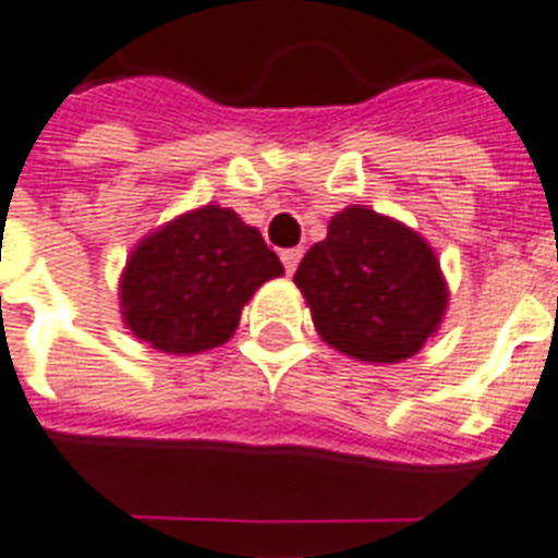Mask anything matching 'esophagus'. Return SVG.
Returning a JSON list of instances; mask_svg holds the SVG:
<instances>
[{"label":"esophagus","mask_w":558,"mask_h":558,"mask_svg":"<svg viewBox=\"0 0 558 558\" xmlns=\"http://www.w3.org/2000/svg\"><path fill=\"white\" fill-rule=\"evenodd\" d=\"M280 259H283V268L292 275L301 263V247H287V251H280Z\"/></svg>","instance_id":"esophagus-1"}]
</instances>
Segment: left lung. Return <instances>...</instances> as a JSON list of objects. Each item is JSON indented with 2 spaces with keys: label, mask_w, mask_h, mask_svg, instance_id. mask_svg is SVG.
<instances>
[{
  "label": "left lung",
  "mask_w": 558,
  "mask_h": 558,
  "mask_svg": "<svg viewBox=\"0 0 558 558\" xmlns=\"http://www.w3.org/2000/svg\"><path fill=\"white\" fill-rule=\"evenodd\" d=\"M295 287L319 337L363 363L414 357L447 316L449 287L435 247L416 230L352 204L304 254Z\"/></svg>",
  "instance_id": "obj_1"
}]
</instances>
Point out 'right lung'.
Masks as SVG:
<instances>
[{"mask_svg": "<svg viewBox=\"0 0 558 558\" xmlns=\"http://www.w3.org/2000/svg\"><path fill=\"white\" fill-rule=\"evenodd\" d=\"M257 227L206 204L165 221L132 247L121 275V319L165 354H197L233 337L251 295L280 278Z\"/></svg>", "mask_w": 558, "mask_h": 558, "instance_id": "add662e5", "label": "right lung"}]
</instances>
